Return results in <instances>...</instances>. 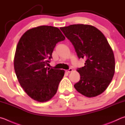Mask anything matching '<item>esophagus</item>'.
<instances>
[{"mask_svg": "<svg viewBox=\"0 0 125 125\" xmlns=\"http://www.w3.org/2000/svg\"><path fill=\"white\" fill-rule=\"evenodd\" d=\"M66 72V73H70V72H72L73 71V69H72L71 68H69L68 70H66V71H65Z\"/></svg>", "mask_w": 125, "mask_h": 125, "instance_id": "esophagus-1", "label": "esophagus"}]
</instances>
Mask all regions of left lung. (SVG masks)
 <instances>
[{
	"label": "left lung",
	"mask_w": 125,
	"mask_h": 125,
	"mask_svg": "<svg viewBox=\"0 0 125 125\" xmlns=\"http://www.w3.org/2000/svg\"><path fill=\"white\" fill-rule=\"evenodd\" d=\"M60 29L73 44L78 58L86 59L84 66L77 69L80 80L74 87L87 97L100 94L115 73L114 55L105 37L88 25H72Z\"/></svg>",
	"instance_id": "obj_1"
}]
</instances>
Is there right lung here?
Masks as SVG:
<instances>
[{"mask_svg": "<svg viewBox=\"0 0 125 125\" xmlns=\"http://www.w3.org/2000/svg\"><path fill=\"white\" fill-rule=\"evenodd\" d=\"M65 39L58 28L41 26L27 31L19 40L14 69L21 86L32 99L45 102L56 94L65 71L47 65L56 44Z\"/></svg>", "mask_w": 125, "mask_h": 125, "instance_id": "add662e5", "label": "right lung"}]
</instances>
